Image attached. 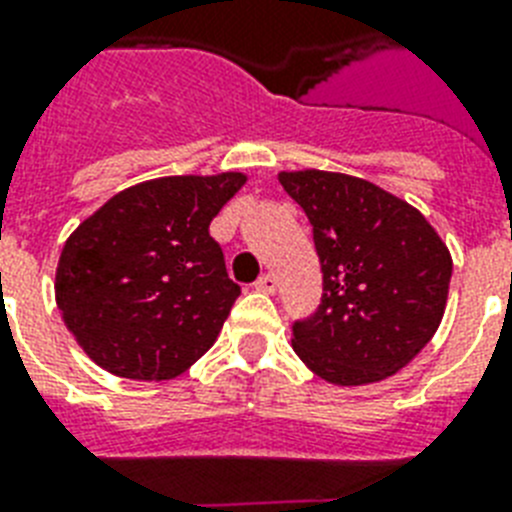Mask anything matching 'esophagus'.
Segmentation results:
<instances>
[{
  "mask_svg": "<svg viewBox=\"0 0 512 512\" xmlns=\"http://www.w3.org/2000/svg\"><path fill=\"white\" fill-rule=\"evenodd\" d=\"M257 289H260V292H265V294H273L276 292V276H270V273H265V276H260L257 278Z\"/></svg>",
  "mask_w": 512,
  "mask_h": 512,
  "instance_id": "1",
  "label": "esophagus"
}]
</instances>
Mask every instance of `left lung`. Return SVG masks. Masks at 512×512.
<instances>
[{
  "instance_id": "1",
  "label": "left lung",
  "mask_w": 512,
  "mask_h": 512,
  "mask_svg": "<svg viewBox=\"0 0 512 512\" xmlns=\"http://www.w3.org/2000/svg\"><path fill=\"white\" fill-rule=\"evenodd\" d=\"M278 181L305 210L323 270L321 307L294 323V352L336 386L394 376L442 323L450 249L421 210L365 178L305 168Z\"/></svg>"
}]
</instances>
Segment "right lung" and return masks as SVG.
<instances>
[{"instance_id":"add662e5","label":"right lung","mask_w":512,"mask_h":512,"mask_svg":"<svg viewBox=\"0 0 512 512\" xmlns=\"http://www.w3.org/2000/svg\"><path fill=\"white\" fill-rule=\"evenodd\" d=\"M244 184L236 170L141 181L68 236L54 299L99 368L168 381L213 347L242 289L228 278L210 223Z\"/></svg>"}]
</instances>
